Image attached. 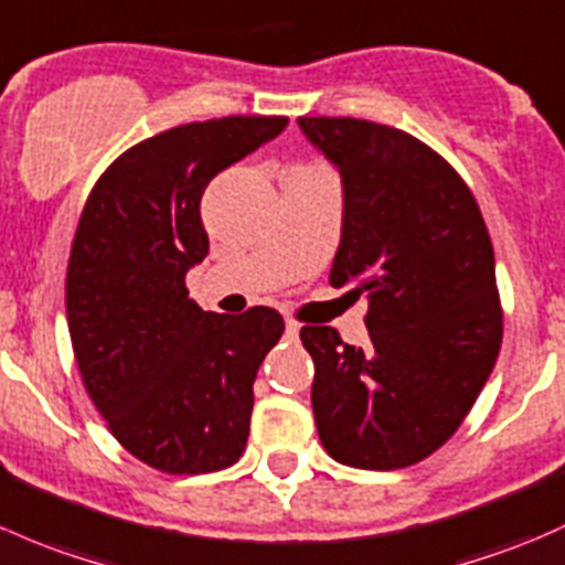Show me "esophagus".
Returning <instances> with one entry per match:
<instances>
[{"instance_id": "obj_1", "label": "esophagus", "mask_w": 565, "mask_h": 565, "mask_svg": "<svg viewBox=\"0 0 565 565\" xmlns=\"http://www.w3.org/2000/svg\"><path fill=\"white\" fill-rule=\"evenodd\" d=\"M284 324H287V335L289 338H298L300 335V324L295 322V319H287V322H284Z\"/></svg>"}]
</instances>
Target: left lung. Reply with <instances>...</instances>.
<instances>
[{
  "label": "left lung",
  "mask_w": 565,
  "mask_h": 565,
  "mask_svg": "<svg viewBox=\"0 0 565 565\" xmlns=\"http://www.w3.org/2000/svg\"><path fill=\"white\" fill-rule=\"evenodd\" d=\"M341 173L343 224L330 284L367 300L365 349L302 328L311 406L332 460L392 471L452 438L503 338L482 211L423 140L362 118H298Z\"/></svg>",
  "instance_id": "8db88e82"
}]
</instances>
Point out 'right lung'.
I'll list each match as a JSON object with an SVG mask.
<instances>
[{
    "mask_svg": "<svg viewBox=\"0 0 565 565\" xmlns=\"http://www.w3.org/2000/svg\"><path fill=\"white\" fill-rule=\"evenodd\" d=\"M287 124L227 116L153 135L99 175L81 213L67 265L75 362L116 441L157 471H222L246 449L254 379L284 319L265 306L203 311L186 273L207 254L211 178Z\"/></svg>",
    "mask_w": 565,
    "mask_h": 565,
    "instance_id": "obj_1",
    "label": "right lung"
}]
</instances>
